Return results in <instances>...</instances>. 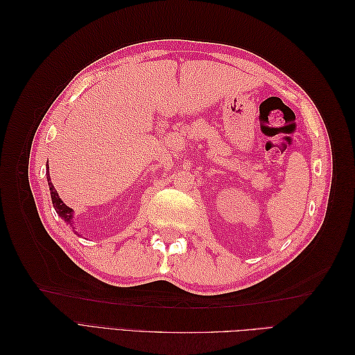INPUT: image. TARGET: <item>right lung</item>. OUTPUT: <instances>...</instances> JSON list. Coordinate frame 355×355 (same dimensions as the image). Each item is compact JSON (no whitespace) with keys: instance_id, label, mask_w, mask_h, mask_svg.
Masks as SVG:
<instances>
[{"instance_id":"obj_1","label":"right lung","mask_w":355,"mask_h":355,"mask_svg":"<svg viewBox=\"0 0 355 355\" xmlns=\"http://www.w3.org/2000/svg\"><path fill=\"white\" fill-rule=\"evenodd\" d=\"M47 182H49V188H50V196H51V202H53V207H55V210H56V213L59 214V216L65 220V222H68V223H71L72 222V209L71 207H68L65 202H63L60 198H59V196H58V191L55 189V187H53V184H51V180H50V173H49V164H47ZM72 225V223H71ZM77 234V232H75Z\"/></svg>"}]
</instances>
